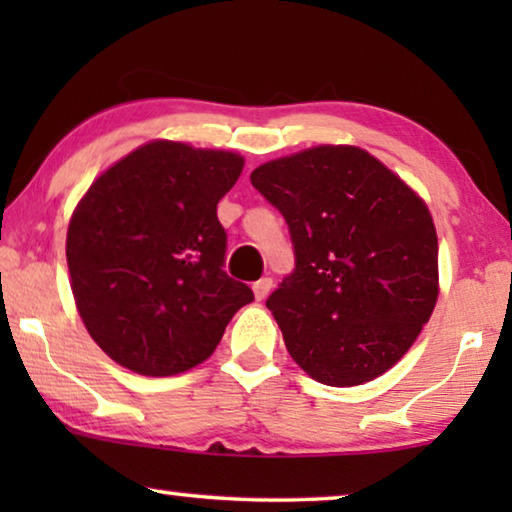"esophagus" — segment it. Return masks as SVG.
<instances>
[{
  "label": "esophagus",
  "mask_w": 512,
  "mask_h": 512,
  "mask_svg": "<svg viewBox=\"0 0 512 512\" xmlns=\"http://www.w3.org/2000/svg\"><path fill=\"white\" fill-rule=\"evenodd\" d=\"M272 291V279L270 277H261L258 282L254 284V296L256 300H265L268 298V293Z\"/></svg>",
  "instance_id": "1"
}]
</instances>
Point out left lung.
<instances>
[{
    "instance_id": "1",
    "label": "left lung",
    "mask_w": 512,
    "mask_h": 512,
    "mask_svg": "<svg viewBox=\"0 0 512 512\" xmlns=\"http://www.w3.org/2000/svg\"><path fill=\"white\" fill-rule=\"evenodd\" d=\"M289 223L296 270L268 298L293 361L328 387L403 359L436 307L438 235L426 202L382 160L319 144L251 172Z\"/></svg>"
}]
</instances>
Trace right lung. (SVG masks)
<instances>
[{
  "label": "right lung",
  "instance_id": "obj_1",
  "mask_svg": "<svg viewBox=\"0 0 512 512\" xmlns=\"http://www.w3.org/2000/svg\"><path fill=\"white\" fill-rule=\"evenodd\" d=\"M242 167L235 151L153 139L107 167L74 207V303L118 366L146 377L191 370L254 300L223 272L226 230L216 216Z\"/></svg>",
  "mask_w": 512,
  "mask_h": 512
}]
</instances>
